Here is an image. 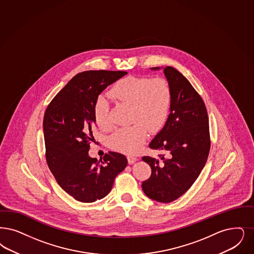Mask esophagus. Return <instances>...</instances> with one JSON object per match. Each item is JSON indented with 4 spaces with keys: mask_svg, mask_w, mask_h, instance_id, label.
<instances>
[{
    "mask_svg": "<svg viewBox=\"0 0 254 254\" xmlns=\"http://www.w3.org/2000/svg\"><path fill=\"white\" fill-rule=\"evenodd\" d=\"M127 162L129 164H133V163L137 162V158H134V157H127Z\"/></svg>",
    "mask_w": 254,
    "mask_h": 254,
    "instance_id": "34e87169",
    "label": "esophagus"
}]
</instances>
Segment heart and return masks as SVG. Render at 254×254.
I'll list each match as a JSON object with an SVG mask.
<instances>
[{"instance_id":"obj_1","label":"heart","mask_w":254,"mask_h":254,"mask_svg":"<svg viewBox=\"0 0 254 254\" xmlns=\"http://www.w3.org/2000/svg\"><path fill=\"white\" fill-rule=\"evenodd\" d=\"M111 95L131 105V121L135 123L114 132L110 138V146L118 152L134 155L142 149L149 129L159 131L167 121L172 107L171 88L163 78L127 76L114 84ZM93 115L98 127L110 129V106L104 97L97 99Z\"/></svg>"}]
</instances>
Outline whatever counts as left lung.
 Masks as SVG:
<instances>
[{
	"mask_svg": "<svg viewBox=\"0 0 254 254\" xmlns=\"http://www.w3.org/2000/svg\"><path fill=\"white\" fill-rule=\"evenodd\" d=\"M163 69L172 91V107L162 130L149 147L166 153L160 159L142 157L151 167L150 178L142 183L143 193L159 202H172L195 182L210 151L209 119L205 104L185 76L173 67Z\"/></svg>",
	"mask_w": 254,
	"mask_h": 254,
	"instance_id": "obj_1",
	"label": "left lung"
}]
</instances>
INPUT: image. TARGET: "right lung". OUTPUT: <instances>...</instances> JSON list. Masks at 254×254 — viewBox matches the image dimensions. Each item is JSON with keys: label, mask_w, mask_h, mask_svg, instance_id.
<instances>
[{"label": "right lung", "mask_w": 254, "mask_h": 254, "mask_svg": "<svg viewBox=\"0 0 254 254\" xmlns=\"http://www.w3.org/2000/svg\"><path fill=\"white\" fill-rule=\"evenodd\" d=\"M127 72L77 73L52 100L43 118L46 161L61 188L77 201L94 202L111 192L114 179L127 164L120 153L98 161L89 156L94 140L93 108L99 94Z\"/></svg>", "instance_id": "right-lung-1"}]
</instances>
